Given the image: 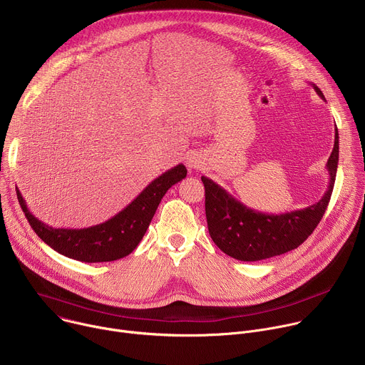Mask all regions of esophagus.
Returning a JSON list of instances; mask_svg holds the SVG:
<instances>
[{
  "mask_svg": "<svg viewBox=\"0 0 365 365\" xmlns=\"http://www.w3.org/2000/svg\"><path fill=\"white\" fill-rule=\"evenodd\" d=\"M187 166L192 169V168H196V166H197V163H196L193 159H189V160H187Z\"/></svg>",
  "mask_w": 365,
  "mask_h": 365,
  "instance_id": "obj_1",
  "label": "esophagus"
}]
</instances>
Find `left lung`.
Masks as SVG:
<instances>
[{"instance_id": "left-lung-1", "label": "left lung", "mask_w": 365, "mask_h": 365, "mask_svg": "<svg viewBox=\"0 0 365 365\" xmlns=\"http://www.w3.org/2000/svg\"><path fill=\"white\" fill-rule=\"evenodd\" d=\"M315 92L325 101L322 91ZM339 160V135L328 159V189L322 199L303 210L274 215L251 210L212 179L202 176L207 230L221 251L241 262H259L297 248L318 227L329 203Z\"/></svg>"}]
</instances>
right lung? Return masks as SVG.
<instances>
[{"label": "right lung", "instance_id": "add662e5", "mask_svg": "<svg viewBox=\"0 0 365 365\" xmlns=\"http://www.w3.org/2000/svg\"><path fill=\"white\" fill-rule=\"evenodd\" d=\"M180 163L155 178L128 203L121 212L108 221L88 228H53L37 220L26 205L20 190L17 197L21 210L34 232L59 254L83 263L114 262L133 252L143 240L155 210L166 192L186 178Z\"/></svg>", "mask_w": 365, "mask_h": 365}]
</instances>
